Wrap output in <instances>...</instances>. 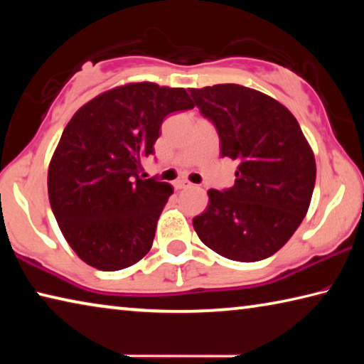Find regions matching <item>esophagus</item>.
<instances>
[{
    "instance_id": "34e87169",
    "label": "esophagus",
    "mask_w": 364,
    "mask_h": 364,
    "mask_svg": "<svg viewBox=\"0 0 364 364\" xmlns=\"http://www.w3.org/2000/svg\"><path fill=\"white\" fill-rule=\"evenodd\" d=\"M191 186V183H188V181H183V180H178V181H175L173 183V188L176 189V191H180V189H186V188H189Z\"/></svg>"
}]
</instances>
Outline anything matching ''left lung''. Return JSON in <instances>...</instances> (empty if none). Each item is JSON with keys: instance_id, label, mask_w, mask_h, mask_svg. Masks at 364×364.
Here are the masks:
<instances>
[{"instance_id": "1", "label": "left lung", "mask_w": 364, "mask_h": 364, "mask_svg": "<svg viewBox=\"0 0 364 364\" xmlns=\"http://www.w3.org/2000/svg\"><path fill=\"white\" fill-rule=\"evenodd\" d=\"M217 127L221 157L237 162L236 181L208 191L193 220L207 247L236 262L276 254L300 226L316 180L311 146L291 110L262 91L236 83L189 88Z\"/></svg>"}]
</instances>
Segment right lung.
I'll list each match as a JSON object with an SVG mask.
<instances>
[{
    "instance_id": "1",
    "label": "right lung",
    "mask_w": 364,
    "mask_h": 364,
    "mask_svg": "<svg viewBox=\"0 0 364 364\" xmlns=\"http://www.w3.org/2000/svg\"><path fill=\"white\" fill-rule=\"evenodd\" d=\"M184 88L141 82L115 86L80 107L64 128L48 168V196L65 241L101 271L138 263L152 247L173 188L139 176L160 125L193 109Z\"/></svg>"
}]
</instances>
